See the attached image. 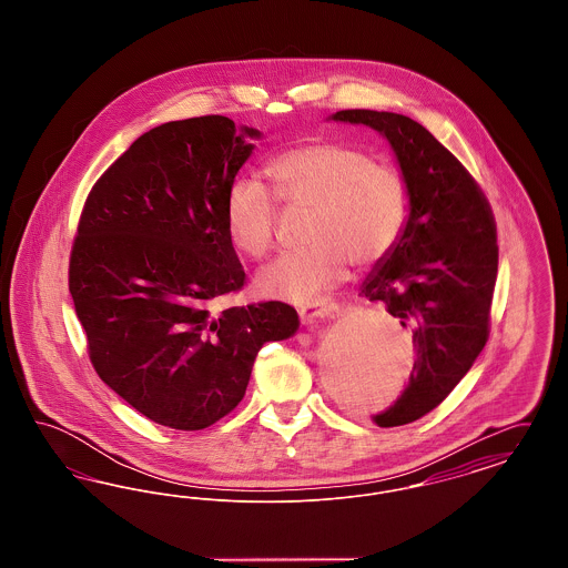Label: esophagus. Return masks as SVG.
<instances>
[{
    "label": "esophagus",
    "instance_id": "34e87169",
    "mask_svg": "<svg viewBox=\"0 0 568 568\" xmlns=\"http://www.w3.org/2000/svg\"><path fill=\"white\" fill-rule=\"evenodd\" d=\"M320 313H322V304H320V302H306V304L300 306V320H302L304 324L313 322Z\"/></svg>",
    "mask_w": 568,
    "mask_h": 568
}]
</instances>
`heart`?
<instances>
[{
	"mask_svg": "<svg viewBox=\"0 0 568 568\" xmlns=\"http://www.w3.org/2000/svg\"><path fill=\"white\" fill-rule=\"evenodd\" d=\"M276 195L290 211H311L306 248L278 257L260 274L264 296L304 302L341 283L347 264L366 271L400 241L410 215V187L389 163L341 140H311L268 163ZM232 244L264 260L276 241V197L257 179H239L225 200Z\"/></svg>",
	"mask_w": 568,
	"mask_h": 568,
	"instance_id": "heart-1",
	"label": "heart"
}]
</instances>
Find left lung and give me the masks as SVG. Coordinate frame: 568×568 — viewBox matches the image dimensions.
<instances>
[{
	"instance_id": "left-lung-1",
	"label": "left lung",
	"mask_w": 568,
	"mask_h": 568,
	"mask_svg": "<svg viewBox=\"0 0 568 568\" xmlns=\"http://www.w3.org/2000/svg\"><path fill=\"white\" fill-rule=\"evenodd\" d=\"M332 119L385 135L410 187L400 241L362 283V296L385 304L413 332L405 392L373 415L378 428L405 426L440 405L486 347L498 274L496 221L479 183L417 121L357 109Z\"/></svg>"
}]
</instances>
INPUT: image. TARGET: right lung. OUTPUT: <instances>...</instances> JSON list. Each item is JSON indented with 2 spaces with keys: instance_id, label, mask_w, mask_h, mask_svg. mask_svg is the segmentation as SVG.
Wrapping results in <instances>:
<instances>
[{
  "instance_id": "add662e5",
  "label": "right lung",
  "mask_w": 568,
  "mask_h": 568,
  "mask_svg": "<svg viewBox=\"0 0 568 568\" xmlns=\"http://www.w3.org/2000/svg\"><path fill=\"white\" fill-rule=\"evenodd\" d=\"M257 130L221 114L140 135L91 187L70 253V294L100 378L151 422L202 430L243 400L253 362L290 338L285 302L219 311L243 264L227 191Z\"/></svg>"
}]
</instances>
